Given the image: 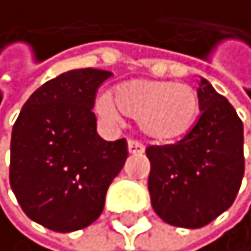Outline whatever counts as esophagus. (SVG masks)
<instances>
[{
	"label": "esophagus",
	"instance_id": "obj_1",
	"mask_svg": "<svg viewBox=\"0 0 251 251\" xmlns=\"http://www.w3.org/2000/svg\"><path fill=\"white\" fill-rule=\"evenodd\" d=\"M127 148H129L130 154H140V153H143V150H145V147H143L142 143L137 142V140H129V143H127Z\"/></svg>",
	"mask_w": 251,
	"mask_h": 251
}]
</instances>
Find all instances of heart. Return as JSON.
Segmentation results:
<instances>
[{
	"label": "heart",
	"instance_id": "obj_1",
	"mask_svg": "<svg viewBox=\"0 0 251 251\" xmlns=\"http://www.w3.org/2000/svg\"><path fill=\"white\" fill-rule=\"evenodd\" d=\"M97 109L106 121L119 122L126 114L137 119L140 130L154 142H171L184 137L200 113L197 90L169 80H132L114 93H101Z\"/></svg>",
	"mask_w": 251,
	"mask_h": 251
}]
</instances>
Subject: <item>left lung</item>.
I'll return each instance as SVG.
<instances>
[{
	"label": "left lung",
	"mask_w": 251,
	"mask_h": 251,
	"mask_svg": "<svg viewBox=\"0 0 251 251\" xmlns=\"http://www.w3.org/2000/svg\"><path fill=\"white\" fill-rule=\"evenodd\" d=\"M200 118L171 145H151V206L171 226L203 227L230 208L245 171L244 124L234 106L201 78Z\"/></svg>",
	"instance_id": "obj_1"
}]
</instances>
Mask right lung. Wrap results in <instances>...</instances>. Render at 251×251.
<instances>
[{"instance_id": "1", "label": "right lung", "mask_w": 251, "mask_h": 251, "mask_svg": "<svg viewBox=\"0 0 251 251\" xmlns=\"http://www.w3.org/2000/svg\"><path fill=\"white\" fill-rule=\"evenodd\" d=\"M111 75L90 67L51 78L32 93L12 127L11 189L24 213L54 232L97 221L129 154L126 138L98 135L92 111L98 87Z\"/></svg>"}]
</instances>
